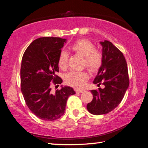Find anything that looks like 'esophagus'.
<instances>
[{"mask_svg":"<svg viewBox=\"0 0 148 148\" xmlns=\"http://www.w3.org/2000/svg\"><path fill=\"white\" fill-rule=\"evenodd\" d=\"M75 91L77 92H79V93H81V92H83L84 91V90L83 89H75Z\"/></svg>","mask_w":148,"mask_h":148,"instance_id":"34e87169","label":"esophagus"}]
</instances>
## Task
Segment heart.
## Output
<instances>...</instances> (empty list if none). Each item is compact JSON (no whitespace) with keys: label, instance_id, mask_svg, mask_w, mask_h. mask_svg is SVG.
<instances>
[{"label":"heart","instance_id":"b5f03b06","mask_svg":"<svg viewBox=\"0 0 148 148\" xmlns=\"http://www.w3.org/2000/svg\"><path fill=\"white\" fill-rule=\"evenodd\" d=\"M71 49L78 56L84 57L83 66L91 72L98 71L103 61V54L101 50L94 48V44L89 40L82 38L77 40L71 46ZM69 54L62 51L59 54L58 66L62 70L68 66ZM89 79V75L85 71H71L65 76V82L69 86L75 88H81Z\"/></svg>","mask_w":148,"mask_h":148}]
</instances>
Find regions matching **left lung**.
<instances>
[{
	"label": "left lung",
	"instance_id": "obj_1",
	"mask_svg": "<svg viewBox=\"0 0 148 148\" xmlns=\"http://www.w3.org/2000/svg\"><path fill=\"white\" fill-rule=\"evenodd\" d=\"M102 46L103 61L93 81L95 84L104 85V89L91 90L92 101L87 105L94 115L108 114L118 106L123 99L129 85L126 60L122 52L111 42L104 40Z\"/></svg>",
	"mask_w": 148,
	"mask_h": 148
}]
</instances>
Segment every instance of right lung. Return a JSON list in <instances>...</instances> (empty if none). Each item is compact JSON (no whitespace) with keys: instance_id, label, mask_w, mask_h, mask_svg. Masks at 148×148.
I'll return each instance as SVG.
<instances>
[{"instance_id":"right-lung-1","label":"right lung","mask_w":148,"mask_h":148,"mask_svg":"<svg viewBox=\"0 0 148 148\" xmlns=\"http://www.w3.org/2000/svg\"><path fill=\"white\" fill-rule=\"evenodd\" d=\"M66 39L57 37L37 38L29 45L22 57L21 92L29 110L38 118L54 121L64 114L67 99L76 92L64 86L51 91L52 84L59 86L58 58Z\"/></svg>"}]
</instances>
